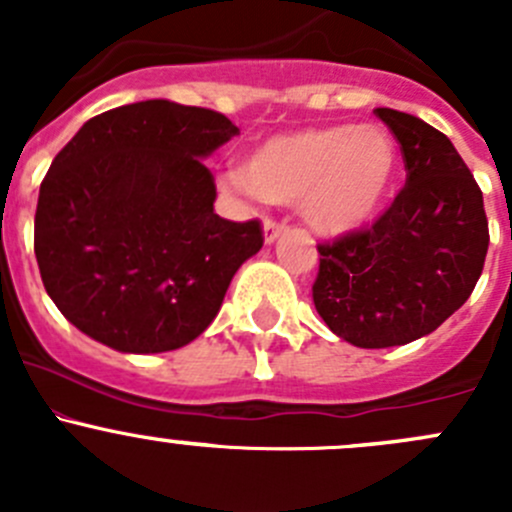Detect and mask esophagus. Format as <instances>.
Listing matches in <instances>:
<instances>
[{
	"mask_svg": "<svg viewBox=\"0 0 512 512\" xmlns=\"http://www.w3.org/2000/svg\"><path fill=\"white\" fill-rule=\"evenodd\" d=\"M285 230H287L285 223H280V220L267 218L265 220V242H275L277 237H280Z\"/></svg>",
	"mask_w": 512,
	"mask_h": 512,
	"instance_id": "1",
	"label": "esophagus"
}]
</instances>
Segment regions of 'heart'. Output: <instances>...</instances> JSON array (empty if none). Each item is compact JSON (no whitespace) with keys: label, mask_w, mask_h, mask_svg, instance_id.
Listing matches in <instances>:
<instances>
[{"label":"heart","mask_w":512,"mask_h":512,"mask_svg":"<svg viewBox=\"0 0 512 512\" xmlns=\"http://www.w3.org/2000/svg\"><path fill=\"white\" fill-rule=\"evenodd\" d=\"M396 173V143L384 128L334 123L262 143L245 180L262 198H302L307 223L327 235L356 230L379 210Z\"/></svg>","instance_id":"heart-1"}]
</instances>
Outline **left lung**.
I'll return each instance as SVG.
<instances>
[{
	"label": "left lung",
	"instance_id": "1",
	"mask_svg": "<svg viewBox=\"0 0 512 512\" xmlns=\"http://www.w3.org/2000/svg\"><path fill=\"white\" fill-rule=\"evenodd\" d=\"M401 148L406 185L371 225L319 242L312 299L337 337L401 347L463 307L490 232L476 178L453 143L411 113L374 108Z\"/></svg>",
	"mask_w": 512,
	"mask_h": 512
}]
</instances>
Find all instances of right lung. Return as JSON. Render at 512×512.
<instances>
[{"instance_id": "obj_1", "label": "right lung", "mask_w": 512, "mask_h": 512, "mask_svg": "<svg viewBox=\"0 0 512 512\" xmlns=\"http://www.w3.org/2000/svg\"><path fill=\"white\" fill-rule=\"evenodd\" d=\"M240 128L223 113L138 101L86 121L39 188L34 252L59 312L118 352L180 349L220 312L260 220L220 218L203 160Z\"/></svg>"}]
</instances>
